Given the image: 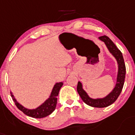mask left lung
I'll return each instance as SVG.
<instances>
[{
	"label": "left lung",
	"instance_id": "obj_1",
	"mask_svg": "<svg viewBox=\"0 0 135 135\" xmlns=\"http://www.w3.org/2000/svg\"><path fill=\"white\" fill-rule=\"evenodd\" d=\"M99 40L104 42L106 48L108 49L111 55L115 57L117 63L118 69H117V80L115 86L108 95L103 97H97V98L90 97L89 94L86 92V90L83 89V85L80 81L78 83L77 90L81 99L87 105L95 108H104L115 102L122 92L124 80H125L126 66L122 52L117 49L111 40L106 36H101L99 38Z\"/></svg>",
	"mask_w": 135,
	"mask_h": 135
}]
</instances>
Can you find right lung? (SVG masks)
<instances>
[{"instance_id": "1", "label": "right lung", "mask_w": 135, "mask_h": 135, "mask_svg": "<svg viewBox=\"0 0 135 135\" xmlns=\"http://www.w3.org/2000/svg\"><path fill=\"white\" fill-rule=\"evenodd\" d=\"M63 84L64 83L62 81L55 83L48 99H46L38 107L33 109H29V108H25L20 103L18 102L12 91H11V95H12L13 102H15L17 108L21 110L22 113H25L26 115L33 117V118H43L51 115L55 110L56 104H57V97L58 96L59 91L62 88Z\"/></svg>"}]
</instances>
